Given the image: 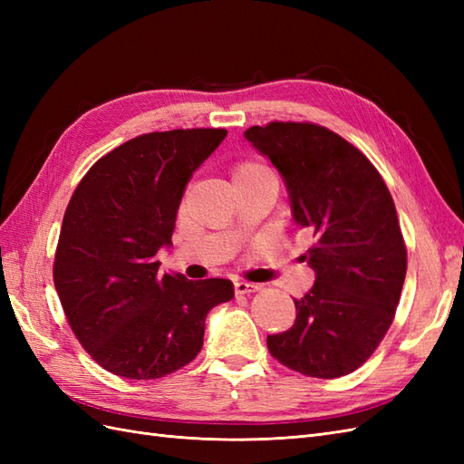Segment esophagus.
I'll use <instances>...</instances> for the list:
<instances>
[{
	"label": "esophagus",
	"mask_w": 464,
	"mask_h": 464,
	"mask_svg": "<svg viewBox=\"0 0 464 464\" xmlns=\"http://www.w3.org/2000/svg\"><path fill=\"white\" fill-rule=\"evenodd\" d=\"M259 288H261L259 285H254V283H244V280H237V283L234 285L236 294H251V292H257Z\"/></svg>",
	"instance_id": "34e87169"
}]
</instances>
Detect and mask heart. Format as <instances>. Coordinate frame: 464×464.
<instances>
[{
	"mask_svg": "<svg viewBox=\"0 0 464 464\" xmlns=\"http://www.w3.org/2000/svg\"><path fill=\"white\" fill-rule=\"evenodd\" d=\"M251 176H269L266 174V170L263 166L256 164V162H246V164H240L236 168L234 172V179L236 178H251Z\"/></svg>",
	"mask_w": 464,
	"mask_h": 464,
	"instance_id": "obj_1",
	"label": "heart"
}]
</instances>
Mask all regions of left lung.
I'll list each match as a JSON object with an SVG mask.
<instances>
[{"mask_svg":"<svg viewBox=\"0 0 464 464\" xmlns=\"http://www.w3.org/2000/svg\"><path fill=\"white\" fill-rule=\"evenodd\" d=\"M244 137L276 168L294 222L314 236L302 261L315 283L294 298V325L266 336V346L304 375L354 372L391 327L406 275V247L385 181L356 147L321 125L273 121Z\"/></svg>","mask_w":464,"mask_h":464,"instance_id":"obj_1","label":"left lung"}]
</instances>
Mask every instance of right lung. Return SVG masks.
Instances as JSON below:
<instances>
[{
  "instance_id": "right-lung-1",
  "label": "right lung",
  "mask_w": 464,
  "mask_h": 464,
  "mask_svg": "<svg viewBox=\"0 0 464 464\" xmlns=\"http://www.w3.org/2000/svg\"><path fill=\"white\" fill-rule=\"evenodd\" d=\"M227 130L135 137L98 160L69 201L53 285L82 348L110 373L159 379L199 354L207 314L234 298L227 278L159 273L191 174Z\"/></svg>"
}]
</instances>
